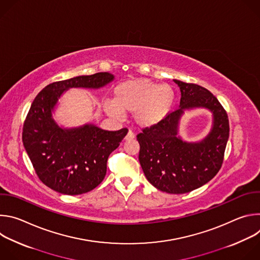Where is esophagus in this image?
Instances as JSON below:
<instances>
[{"mask_svg": "<svg viewBox=\"0 0 260 260\" xmlns=\"http://www.w3.org/2000/svg\"><path fill=\"white\" fill-rule=\"evenodd\" d=\"M134 138H135V134H134L132 131H129V132L127 133L126 137H125V140H126V141H131V140H133Z\"/></svg>", "mask_w": 260, "mask_h": 260, "instance_id": "obj_1", "label": "esophagus"}]
</instances>
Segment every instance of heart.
Listing matches in <instances>:
<instances>
[{"instance_id":"obj_1","label":"heart","mask_w":260,"mask_h":260,"mask_svg":"<svg viewBox=\"0 0 260 260\" xmlns=\"http://www.w3.org/2000/svg\"><path fill=\"white\" fill-rule=\"evenodd\" d=\"M175 89L169 84H159L147 79L120 83L114 88L112 102H106L104 110L110 116L121 113L135 114L142 126H151L164 120L174 108Z\"/></svg>"}]
</instances>
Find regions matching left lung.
<instances>
[{
    "label": "left lung",
    "instance_id": "1",
    "mask_svg": "<svg viewBox=\"0 0 260 260\" xmlns=\"http://www.w3.org/2000/svg\"><path fill=\"white\" fill-rule=\"evenodd\" d=\"M181 91L180 108L157 124L145 127L137 136L142 170L158 190L182 194L212 180L221 169L230 137L226 111L213 93L193 83L174 80ZM206 107L213 113V126L200 142L189 143L177 136L184 109Z\"/></svg>",
    "mask_w": 260,
    "mask_h": 260
}]
</instances>
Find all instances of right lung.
Wrapping results in <instances>:
<instances>
[{
	"label": "right lung",
	"mask_w": 260,
	"mask_h": 260,
	"mask_svg": "<svg viewBox=\"0 0 260 260\" xmlns=\"http://www.w3.org/2000/svg\"><path fill=\"white\" fill-rule=\"evenodd\" d=\"M113 79L112 74L101 72L56 81L31 103L22 128L23 146L37 176L54 191L77 196L94 189L106 176L109 155L127 134V128L112 132L93 124L59 127L52 118L54 106L69 88H100Z\"/></svg>",
	"instance_id": "right-lung-1"
}]
</instances>
